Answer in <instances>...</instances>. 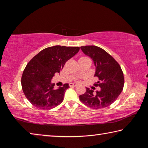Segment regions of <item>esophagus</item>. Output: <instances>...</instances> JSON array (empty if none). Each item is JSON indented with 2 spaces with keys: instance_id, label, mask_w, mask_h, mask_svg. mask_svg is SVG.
<instances>
[{
  "instance_id": "esophagus-1",
  "label": "esophagus",
  "mask_w": 148,
  "mask_h": 148,
  "mask_svg": "<svg viewBox=\"0 0 148 148\" xmlns=\"http://www.w3.org/2000/svg\"><path fill=\"white\" fill-rule=\"evenodd\" d=\"M77 85V83H71L70 84V86L71 87H76Z\"/></svg>"
}]
</instances>
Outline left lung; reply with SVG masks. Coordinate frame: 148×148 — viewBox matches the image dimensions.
Instances as JSON below:
<instances>
[{"label":"left lung","mask_w":148,"mask_h":148,"mask_svg":"<svg viewBox=\"0 0 148 148\" xmlns=\"http://www.w3.org/2000/svg\"><path fill=\"white\" fill-rule=\"evenodd\" d=\"M83 53L91 58L95 66V76L99 81L95 86L99 91L86 87L84 94L79 95V100L89 108L101 109L112 104L121 94L124 86V76L121 66L116 60L103 49L95 46L80 47Z\"/></svg>","instance_id":"left-lung-1"}]
</instances>
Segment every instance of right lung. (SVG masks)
I'll return each instance as SVG.
<instances>
[{"instance_id":"obj_1","label":"right lung","mask_w":148,"mask_h":148,"mask_svg":"<svg viewBox=\"0 0 148 148\" xmlns=\"http://www.w3.org/2000/svg\"><path fill=\"white\" fill-rule=\"evenodd\" d=\"M79 47L55 46L45 48L27 64L21 77V86L26 98L42 110H51L63 101L69 84L55 89L51 83L56 73H60L66 62L79 51Z\"/></svg>"}]
</instances>
